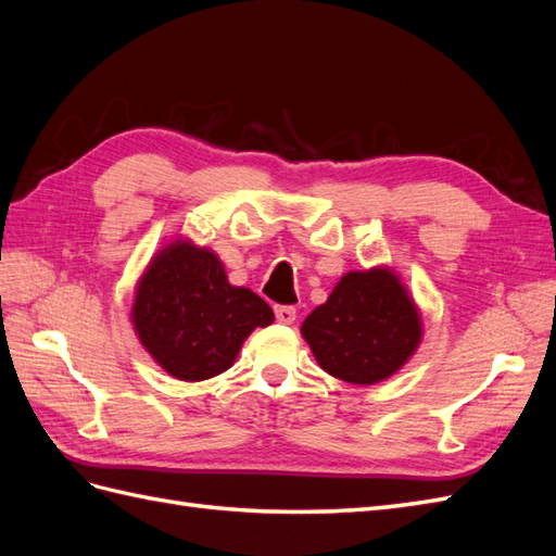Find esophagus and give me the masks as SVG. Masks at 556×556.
Segmentation results:
<instances>
[{"label":"esophagus","mask_w":556,"mask_h":556,"mask_svg":"<svg viewBox=\"0 0 556 556\" xmlns=\"http://www.w3.org/2000/svg\"><path fill=\"white\" fill-rule=\"evenodd\" d=\"M274 313H276V319L280 325H292L294 319H296V308L294 306H282V304H278L276 308H274Z\"/></svg>","instance_id":"obj_1"}]
</instances>
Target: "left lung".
I'll use <instances>...</instances> for the list:
<instances>
[{
    "instance_id": "1",
    "label": "left lung",
    "mask_w": 556,
    "mask_h": 556,
    "mask_svg": "<svg viewBox=\"0 0 556 556\" xmlns=\"http://www.w3.org/2000/svg\"><path fill=\"white\" fill-rule=\"evenodd\" d=\"M301 333L333 378L374 384L396 374L422 339L419 315L399 278L384 268L341 278Z\"/></svg>"
}]
</instances>
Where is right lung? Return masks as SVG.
Wrapping results in <instances>:
<instances>
[{
	"label": "right lung",
	"mask_w": 556,
	"mask_h": 556,
	"mask_svg": "<svg viewBox=\"0 0 556 556\" xmlns=\"http://www.w3.org/2000/svg\"><path fill=\"white\" fill-rule=\"evenodd\" d=\"M131 319L166 374L197 382L227 371L250 331L274 323V311L255 292L229 285L211 250L176 241L150 262Z\"/></svg>",
	"instance_id": "right-lung-1"
}]
</instances>
